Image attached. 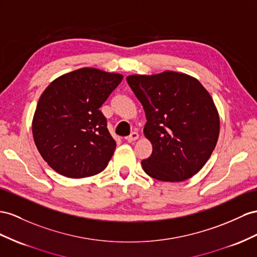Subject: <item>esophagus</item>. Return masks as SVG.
<instances>
[{
	"mask_svg": "<svg viewBox=\"0 0 257 257\" xmlns=\"http://www.w3.org/2000/svg\"><path fill=\"white\" fill-rule=\"evenodd\" d=\"M138 138H139V134H138V133H133L130 136L126 137V140L128 142H134V141H136L138 139Z\"/></svg>",
	"mask_w": 257,
	"mask_h": 257,
	"instance_id": "1",
	"label": "esophagus"
}]
</instances>
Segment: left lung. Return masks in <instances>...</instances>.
I'll return each mask as SVG.
<instances>
[{"label": "left lung", "mask_w": 257, "mask_h": 257, "mask_svg": "<svg viewBox=\"0 0 257 257\" xmlns=\"http://www.w3.org/2000/svg\"><path fill=\"white\" fill-rule=\"evenodd\" d=\"M146 111L143 133L152 154L144 172L161 181L179 182L197 174L212 155L219 136V115L197 79L176 71L127 77Z\"/></svg>", "instance_id": "left-lung-1"}]
</instances>
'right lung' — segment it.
<instances>
[{"label":"right lung","instance_id":"obj_1","mask_svg":"<svg viewBox=\"0 0 257 257\" xmlns=\"http://www.w3.org/2000/svg\"><path fill=\"white\" fill-rule=\"evenodd\" d=\"M122 78L84 67L56 78L44 90L32 135L39 153L56 173L84 178L106 168L116 142L100 107Z\"/></svg>","mask_w":257,"mask_h":257}]
</instances>
